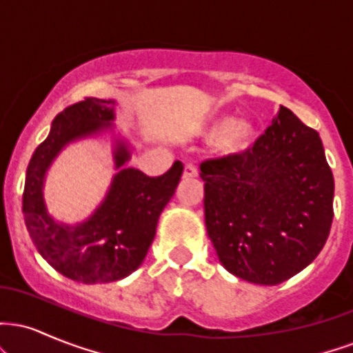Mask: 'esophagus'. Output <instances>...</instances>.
I'll use <instances>...</instances> for the list:
<instances>
[{
    "label": "esophagus",
    "instance_id": "34e87169",
    "mask_svg": "<svg viewBox=\"0 0 353 353\" xmlns=\"http://www.w3.org/2000/svg\"><path fill=\"white\" fill-rule=\"evenodd\" d=\"M197 176V168L194 164H185L184 165V172H182V177L184 179H190V177Z\"/></svg>",
    "mask_w": 353,
    "mask_h": 353
}]
</instances>
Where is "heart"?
<instances>
[{"label": "heart", "mask_w": 353, "mask_h": 353, "mask_svg": "<svg viewBox=\"0 0 353 353\" xmlns=\"http://www.w3.org/2000/svg\"><path fill=\"white\" fill-rule=\"evenodd\" d=\"M196 132L214 137V149L224 157L245 152L257 137V128L249 119H236L229 114H217L204 123L196 124Z\"/></svg>", "instance_id": "obj_1"}]
</instances>
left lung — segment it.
Wrapping results in <instances>:
<instances>
[{
    "instance_id": "left-lung-1",
    "label": "left lung",
    "mask_w": 353,
    "mask_h": 353,
    "mask_svg": "<svg viewBox=\"0 0 353 353\" xmlns=\"http://www.w3.org/2000/svg\"><path fill=\"white\" fill-rule=\"evenodd\" d=\"M208 236L239 279L277 285L317 257L334 219V176L317 131L281 106L252 149L201 164Z\"/></svg>"
}]
</instances>
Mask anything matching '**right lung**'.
Instances as JSON below:
<instances>
[{
  "mask_svg": "<svg viewBox=\"0 0 353 353\" xmlns=\"http://www.w3.org/2000/svg\"><path fill=\"white\" fill-rule=\"evenodd\" d=\"M116 101L86 98L52 121L50 134L28 164L23 212L38 252L64 277L83 283H106L128 277L144 262L156 236L157 221L176 192L182 163L149 177L129 168L131 145L116 132ZM108 132L113 137V176L107 196L83 223L66 225L52 218L43 201L46 174L71 142Z\"/></svg>",
  "mask_w": 353,
  "mask_h": 353,
  "instance_id": "obj_1",
  "label": "right lung"
}]
</instances>
